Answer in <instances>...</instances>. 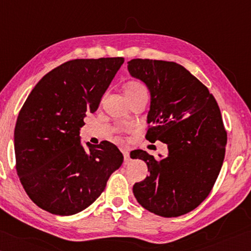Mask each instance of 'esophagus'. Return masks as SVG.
<instances>
[{
    "label": "esophagus",
    "instance_id": "obj_1",
    "mask_svg": "<svg viewBox=\"0 0 251 251\" xmlns=\"http://www.w3.org/2000/svg\"><path fill=\"white\" fill-rule=\"evenodd\" d=\"M123 156H125V163H128V162L131 160L130 157V153L128 150H125L123 151Z\"/></svg>",
    "mask_w": 251,
    "mask_h": 251
}]
</instances>
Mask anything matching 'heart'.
<instances>
[{
  "instance_id": "obj_1",
  "label": "heart",
  "mask_w": 251,
  "mask_h": 251,
  "mask_svg": "<svg viewBox=\"0 0 251 251\" xmlns=\"http://www.w3.org/2000/svg\"><path fill=\"white\" fill-rule=\"evenodd\" d=\"M140 91H147L146 87H144L141 82L130 81L126 83V94H135V92H140Z\"/></svg>"
}]
</instances>
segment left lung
Instances as JSON below:
<instances>
[{
    "label": "left lung",
    "instance_id": "1",
    "mask_svg": "<svg viewBox=\"0 0 251 251\" xmlns=\"http://www.w3.org/2000/svg\"><path fill=\"white\" fill-rule=\"evenodd\" d=\"M128 70L150 90L146 138L168 146L156 160L142 150L132 159L146 162L150 175L133 185L135 199L149 212L177 217L195 209L209 195L221 172L227 132L214 96L179 64L132 59Z\"/></svg>",
    "mask_w": 251,
    "mask_h": 251
}]
</instances>
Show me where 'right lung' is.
<instances>
[{
  "mask_svg": "<svg viewBox=\"0 0 251 251\" xmlns=\"http://www.w3.org/2000/svg\"><path fill=\"white\" fill-rule=\"evenodd\" d=\"M122 57L66 61L46 74L22 107L14 131L16 172L38 207L60 216L86 209L123 162L114 144L80 142L83 119L94 113Z\"/></svg>",
  "mask_w": 251,
  "mask_h": 251,
  "instance_id": "right-lung-1",
  "label": "right lung"
}]
</instances>
